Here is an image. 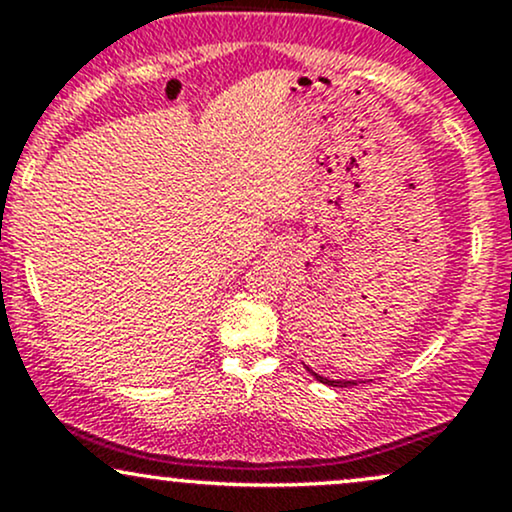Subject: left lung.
Returning <instances> with one entry per match:
<instances>
[{
	"instance_id": "obj_1",
	"label": "left lung",
	"mask_w": 512,
	"mask_h": 512,
	"mask_svg": "<svg viewBox=\"0 0 512 512\" xmlns=\"http://www.w3.org/2000/svg\"><path fill=\"white\" fill-rule=\"evenodd\" d=\"M305 368H308V366H305ZM308 373L313 375L317 383H322V385H330V387H351V385H356V380H332V378H325V375L315 373V370H310V368H308Z\"/></svg>"
}]
</instances>
